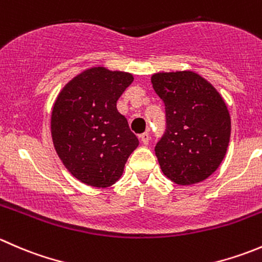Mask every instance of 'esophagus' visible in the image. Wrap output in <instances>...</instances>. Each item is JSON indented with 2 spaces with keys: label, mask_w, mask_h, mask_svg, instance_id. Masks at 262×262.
Listing matches in <instances>:
<instances>
[{
  "label": "esophagus",
  "mask_w": 262,
  "mask_h": 262,
  "mask_svg": "<svg viewBox=\"0 0 262 262\" xmlns=\"http://www.w3.org/2000/svg\"><path fill=\"white\" fill-rule=\"evenodd\" d=\"M139 138H141V141H142V143L144 144V146H147L148 143H149V141H150V136H149V133H143V134H141V136H139Z\"/></svg>",
  "instance_id": "obj_1"
}]
</instances>
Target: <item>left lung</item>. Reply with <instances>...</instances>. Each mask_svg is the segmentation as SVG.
Masks as SVG:
<instances>
[{"label":"left lung","instance_id":"left-lung-1","mask_svg":"<svg viewBox=\"0 0 262 262\" xmlns=\"http://www.w3.org/2000/svg\"><path fill=\"white\" fill-rule=\"evenodd\" d=\"M150 82L166 112L165 133L155 147L161 170L179 185L205 180L219 167L229 143L226 102L191 71L156 73Z\"/></svg>","mask_w":262,"mask_h":262}]
</instances>
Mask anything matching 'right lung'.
<instances>
[{
    "mask_svg": "<svg viewBox=\"0 0 262 262\" xmlns=\"http://www.w3.org/2000/svg\"><path fill=\"white\" fill-rule=\"evenodd\" d=\"M126 72L94 67L68 82L52 112V138L63 165L77 180L107 187L120 179L138 147L116 101L133 82Z\"/></svg>",
    "mask_w": 262,
    "mask_h": 262,
    "instance_id": "1",
    "label": "right lung"
}]
</instances>
